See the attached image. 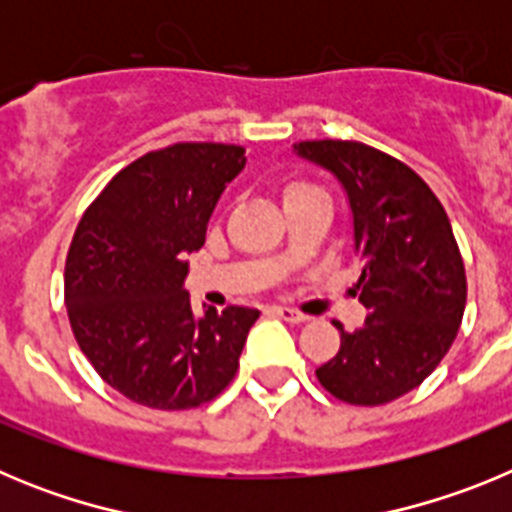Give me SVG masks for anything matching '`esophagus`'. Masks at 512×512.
Wrapping results in <instances>:
<instances>
[{
    "mask_svg": "<svg viewBox=\"0 0 512 512\" xmlns=\"http://www.w3.org/2000/svg\"><path fill=\"white\" fill-rule=\"evenodd\" d=\"M271 312H274V315H279L282 320H287V323H305V320H307V315L292 310V307H279L277 305V307H271Z\"/></svg>",
    "mask_w": 512,
    "mask_h": 512,
    "instance_id": "obj_1",
    "label": "esophagus"
}]
</instances>
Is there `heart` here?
I'll return each instance as SVG.
<instances>
[{
	"instance_id": "1",
	"label": "heart",
	"mask_w": 512,
	"mask_h": 512,
	"mask_svg": "<svg viewBox=\"0 0 512 512\" xmlns=\"http://www.w3.org/2000/svg\"><path fill=\"white\" fill-rule=\"evenodd\" d=\"M307 189H315V187H310V184H305V182H292L287 189H284V197H289V194H297V192H307Z\"/></svg>"
}]
</instances>
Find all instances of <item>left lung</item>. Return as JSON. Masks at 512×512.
Masks as SVG:
<instances>
[{"mask_svg":"<svg viewBox=\"0 0 512 512\" xmlns=\"http://www.w3.org/2000/svg\"><path fill=\"white\" fill-rule=\"evenodd\" d=\"M295 151L338 176L354 215L369 310L315 369L336 400L377 408L415 390L449 354L467 305V274L449 215L431 187L390 153L359 140H302Z\"/></svg>","mask_w":512,"mask_h":512,"instance_id":"obj_1","label":"left lung"}]
</instances>
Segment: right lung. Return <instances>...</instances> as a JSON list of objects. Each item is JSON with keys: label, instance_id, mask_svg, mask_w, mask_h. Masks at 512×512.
Instances as JSON below:
<instances>
[{"label": "right lung", "instance_id": "1", "mask_svg": "<svg viewBox=\"0 0 512 512\" xmlns=\"http://www.w3.org/2000/svg\"><path fill=\"white\" fill-rule=\"evenodd\" d=\"M246 148L174 143L117 171L76 225L63 297L94 372L153 410L215 400L238 372L259 310L230 305L194 318L184 256L205 246L225 184Z\"/></svg>", "mask_w": 512, "mask_h": 512}]
</instances>
